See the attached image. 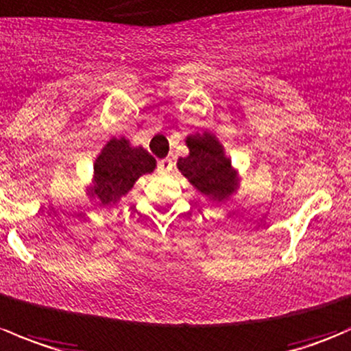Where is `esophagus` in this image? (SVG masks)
Wrapping results in <instances>:
<instances>
[{
    "label": "esophagus",
    "mask_w": 351,
    "mask_h": 351,
    "mask_svg": "<svg viewBox=\"0 0 351 351\" xmlns=\"http://www.w3.org/2000/svg\"><path fill=\"white\" fill-rule=\"evenodd\" d=\"M173 169V160L169 159V157H166V159H160L159 160V173H162V175H166V173H169Z\"/></svg>",
    "instance_id": "esophagus-1"
}]
</instances>
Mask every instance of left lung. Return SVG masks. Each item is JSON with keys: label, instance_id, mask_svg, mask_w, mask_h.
<instances>
[{"label": "left lung", "instance_id": "1", "mask_svg": "<svg viewBox=\"0 0 351 351\" xmlns=\"http://www.w3.org/2000/svg\"><path fill=\"white\" fill-rule=\"evenodd\" d=\"M189 156L176 160L180 169L195 191L213 202L230 199L241 186V176L225 154V147L211 131L194 133L185 138Z\"/></svg>", "mask_w": 351, "mask_h": 351}]
</instances>
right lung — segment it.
<instances>
[{"label":"right lung","mask_w":351,"mask_h":351,"mask_svg":"<svg viewBox=\"0 0 351 351\" xmlns=\"http://www.w3.org/2000/svg\"><path fill=\"white\" fill-rule=\"evenodd\" d=\"M156 166L154 156L142 145H131L124 136H112L93 162L91 183L86 185L88 199L112 208L133 189L140 176L152 173Z\"/></svg>","instance_id":"add662e5"}]
</instances>
